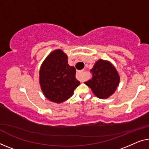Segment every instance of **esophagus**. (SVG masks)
Wrapping results in <instances>:
<instances>
[{
  "label": "esophagus",
  "mask_w": 149,
  "mask_h": 149,
  "mask_svg": "<svg viewBox=\"0 0 149 149\" xmlns=\"http://www.w3.org/2000/svg\"><path fill=\"white\" fill-rule=\"evenodd\" d=\"M83 75H84V71H79V72L77 73V78L80 79V80H81L82 81H83Z\"/></svg>",
  "instance_id": "1"
}]
</instances>
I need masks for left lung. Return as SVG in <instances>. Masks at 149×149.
<instances>
[{
	"mask_svg": "<svg viewBox=\"0 0 149 149\" xmlns=\"http://www.w3.org/2000/svg\"><path fill=\"white\" fill-rule=\"evenodd\" d=\"M90 72L92 77L85 84L97 97L106 99L114 94L119 84L120 76L109 61L99 59Z\"/></svg>",
	"mask_w": 149,
	"mask_h": 149,
	"instance_id": "1",
	"label": "left lung"
}]
</instances>
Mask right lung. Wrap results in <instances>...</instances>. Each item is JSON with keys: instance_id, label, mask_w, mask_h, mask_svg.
I'll return each instance as SVG.
<instances>
[{"instance_id": "right-lung-1", "label": "right lung", "mask_w": 149, "mask_h": 149, "mask_svg": "<svg viewBox=\"0 0 149 149\" xmlns=\"http://www.w3.org/2000/svg\"><path fill=\"white\" fill-rule=\"evenodd\" d=\"M76 70L68 64V56L61 49L53 51L42 63L39 72L41 90L49 100L57 104L67 100L80 84Z\"/></svg>"}]
</instances>
